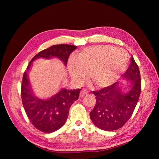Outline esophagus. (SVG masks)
<instances>
[{
	"label": "esophagus",
	"mask_w": 159,
	"mask_h": 159,
	"mask_svg": "<svg viewBox=\"0 0 159 159\" xmlns=\"http://www.w3.org/2000/svg\"><path fill=\"white\" fill-rule=\"evenodd\" d=\"M88 91L86 90V89H82L81 91V92H80V98H82V97H84V96H85V95H87L88 94Z\"/></svg>",
	"instance_id": "34e87169"
}]
</instances>
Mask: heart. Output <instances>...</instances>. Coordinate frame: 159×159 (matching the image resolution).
<instances>
[{"label": "heart", "mask_w": 159, "mask_h": 159, "mask_svg": "<svg viewBox=\"0 0 159 159\" xmlns=\"http://www.w3.org/2000/svg\"><path fill=\"white\" fill-rule=\"evenodd\" d=\"M129 62L127 53L121 49L107 45L84 48L71 57L68 70L76 84H81L87 78L96 87L103 88L113 85L126 70Z\"/></svg>", "instance_id": "obj_1"}]
</instances>
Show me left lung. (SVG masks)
<instances>
[{"label": "left lung", "instance_id": "obj_1", "mask_svg": "<svg viewBox=\"0 0 159 159\" xmlns=\"http://www.w3.org/2000/svg\"><path fill=\"white\" fill-rule=\"evenodd\" d=\"M131 81L132 88L123 94L117 82L93 91L96 104L90 112V118L95 126L104 131H115L123 127L132 116L141 91V74L133 57L123 75Z\"/></svg>", "mask_w": 159, "mask_h": 159}]
</instances>
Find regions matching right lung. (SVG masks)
<instances>
[{"label": "right lung", "instance_id": "add662e5", "mask_svg": "<svg viewBox=\"0 0 159 159\" xmlns=\"http://www.w3.org/2000/svg\"><path fill=\"white\" fill-rule=\"evenodd\" d=\"M76 48L75 46L69 44L52 46L40 51L34 57L24 73L21 85L22 105L31 123L42 132L52 133L64 125L68 117L71 104L79 98L80 89H63L48 100L38 99L34 96L30 89L28 70L32 62L38 57L48 59L52 57H57L67 65L70 54Z\"/></svg>", "mask_w": 159, "mask_h": 159}]
</instances>
